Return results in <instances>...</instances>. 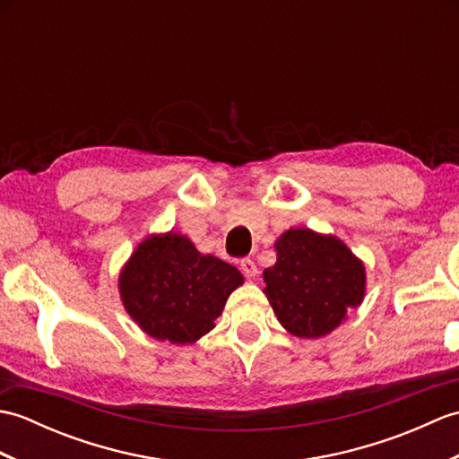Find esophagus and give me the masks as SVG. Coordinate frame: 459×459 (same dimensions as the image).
<instances>
[{"label": "esophagus", "mask_w": 459, "mask_h": 459, "mask_svg": "<svg viewBox=\"0 0 459 459\" xmlns=\"http://www.w3.org/2000/svg\"><path fill=\"white\" fill-rule=\"evenodd\" d=\"M240 270L245 272V276H248V278H255V276H258L256 262H255V260H250V258H245V260L240 262Z\"/></svg>", "instance_id": "obj_1"}]
</instances>
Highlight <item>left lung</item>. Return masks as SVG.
<instances>
[{"label":"left lung","mask_w":459,"mask_h":459,"mask_svg":"<svg viewBox=\"0 0 459 459\" xmlns=\"http://www.w3.org/2000/svg\"><path fill=\"white\" fill-rule=\"evenodd\" d=\"M276 264L264 270V294L281 327L301 339L329 335L363 304L367 272L343 240L306 227L276 238Z\"/></svg>","instance_id":"obj_1"}]
</instances>
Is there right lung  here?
I'll return each mask as SVG.
<instances>
[{
	"mask_svg": "<svg viewBox=\"0 0 459 459\" xmlns=\"http://www.w3.org/2000/svg\"><path fill=\"white\" fill-rule=\"evenodd\" d=\"M245 284L240 272L203 255L179 232L143 238L118 276L124 309L153 339L191 345L214 327L229 296Z\"/></svg>",
	"mask_w": 459,
	"mask_h": 459,
	"instance_id": "right-lung-1",
	"label": "right lung"
}]
</instances>
